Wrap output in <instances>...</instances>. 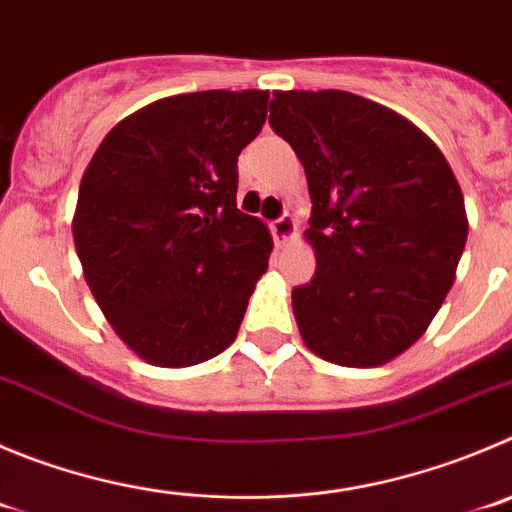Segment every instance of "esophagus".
I'll return each mask as SVG.
<instances>
[{"label": "esophagus", "mask_w": 512, "mask_h": 512, "mask_svg": "<svg viewBox=\"0 0 512 512\" xmlns=\"http://www.w3.org/2000/svg\"><path fill=\"white\" fill-rule=\"evenodd\" d=\"M270 232H272V237H275V242H278V245H283V242H288L290 237L295 234V219L290 217V214H283V217H278L275 222L270 224Z\"/></svg>", "instance_id": "obj_1"}]
</instances>
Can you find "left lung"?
Wrapping results in <instances>:
<instances>
[{"instance_id": "obj_1", "label": "left lung", "mask_w": 512, "mask_h": 512, "mask_svg": "<svg viewBox=\"0 0 512 512\" xmlns=\"http://www.w3.org/2000/svg\"><path fill=\"white\" fill-rule=\"evenodd\" d=\"M270 126L308 176L315 275L293 290L300 336L338 366H381L432 323L467 242L460 184L437 143L346 90H278Z\"/></svg>"}]
</instances>
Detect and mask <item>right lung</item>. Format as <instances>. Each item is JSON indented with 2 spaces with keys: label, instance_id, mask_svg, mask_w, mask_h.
<instances>
[{
  "label": "right lung",
  "instance_id": "right-lung-1",
  "mask_svg": "<svg viewBox=\"0 0 512 512\" xmlns=\"http://www.w3.org/2000/svg\"><path fill=\"white\" fill-rule=\"evenodd\" d=\"M267 90H202L123 118L80 181L73 240L85 283L146 364L209 361L237 338L272 237L237 209V156Z\"/></svg>",
  "mask_w": 512,
  "mask_h": 512
}]
</instances>
